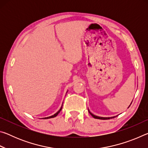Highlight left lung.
<instances>
[{"label":"left lung","instance_id":"obj_1","mask_svg":"<svg viewBox=\"0 0 148 148\" xmlns=\"http://www.w3.org/2000/svg\"><path fill=\"white\" fill-rule=\"evenodd\" d=\"M132 103V102H131ZM131 104H130V106H131ZM88 111H89V114L91 115V116L94 117L95 119H112V118H114V117H99V116H95V115H93L92 114V113H91V112H89V110H88Z\"/></svg>","mask_w":148,"mask_h":148}]
</instances>
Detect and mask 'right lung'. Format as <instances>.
I'll use <instances>...</instances> for the list:
<instances>
[{"instance_id":"right-lung-1","label":"right lung","mask_w":148,"mask_h":148,"mask_svg":"<svg viewBox=\"0 0 148 148\" xmlns=\"http://www.w3.org/2000/svg\"><path fill=\"white\" fill-rule=\"evenodd\" d=\"M62 106H61V108H60V110H59V111H58V112H57V113H56V114H55L54 115H53V116H49V117H44V118H43V119H49V118H53V117H56V116H57V115H58V114L59 113V112H61V110H62Z\"/></svg>"}]
</instances>
